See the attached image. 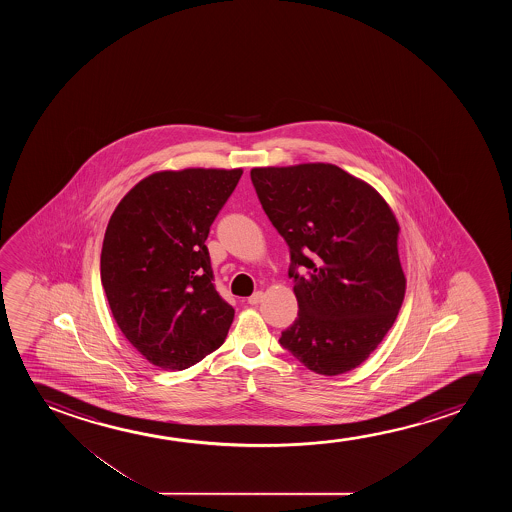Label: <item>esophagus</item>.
I'll return each mask as SVG.
<instances>
[{"label": "esophagus", "mask_w": 512, "mask_h": 512, "mask_svg": "<svg viewBox=\"0 0 512 512\" xmlns=\"http://www.w3.org/2000/svg\"><path fill=\"white\" fill-rule=\"evenodd\" d=\"M262 297H264V294L262 292H255V294L250 295L248 297V304H252V306H257L260 301H262Z\"/></svg>", "instance_id": "1"}]
</instances>
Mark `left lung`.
<instances>
[{
  "label": "left lung",
  "mask_w": 512,
  "mask_h": 512,
  "mask_svg": "<svg viewBox=\"0 0 512 512\" xmlns=\"http://www.w3.org/2000/svg\"><path fill=\"white\" fill-rule=\"evenodd\" d=\"M250 176L290 248L299 313L281 346L322 376L355 369L392 329L406 294L392 208L334 164L253 168Z\"/></svg>",
  "instance_id": "1"
}]
</instances>
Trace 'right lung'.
I'll list each match as a JSON object with an SVG mask.
<instances>
[{"label": "right lung", "instance_id": "right-lung-1", "mask_svg": "<svg viewBox=\"0 0 512 512\" xmlns=\"http://www.w3.org/2000/svg\"><path fill=\"white\" fill-rule=\"evenodd\" d=\"M243 169L157 171L106 227L101 283L113 318L150 364L182 371L225 341L234 308L213 285L204 241Z\"/></svg>", "mask_w": 512, "mask_h": 512}]
</instances>
